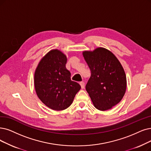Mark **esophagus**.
<instances>
[{
    "label": "esophagus",
    "instance_id": "1",
    "mask_svg": "<svg viewBox=\"0 0 151 151\" xmlns=\"http://www.w3.org/2000/svg\"><path fill=\"white\" fill-rule=\"evenodd\" d=\"M79 83L81 86V88H84V87H85V83H84L83 82H81Z\"/></svg>",
    "mask_w": 151,
    "mask_h": 151
}]
</instances>
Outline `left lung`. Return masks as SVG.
Instances as JSON below:
<instances>
[{
  "instance_id": "obj_1",
  "label": "left lung",
  "mask_w": 151,
  "mask_h": 151,
  "mask_svg": "<svg viewBox=\"0 0 151 151\" xmlns=\"http://www.w3.org/2000/svg\"><path fill=\"white\" fill-rule=\"evenodd\" d=\"M82 55L91 71L86 88L94 106L101 111L111 109L126 92L127 82L122 65L104 47L83 51Z\"/></svg>"
}]
</instances>
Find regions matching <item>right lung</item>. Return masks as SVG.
<instances>
[{
    "label": "right lung",
    "mask_w": 151,
    "mask_h": 151,
    "mask_svg": "<svg viewBox=\"0 0 151 151\" xmlns=\"http://www.w3.org/2000/svg\"><path fill=\"white\" fill-rule=\"evenodd\" d=\"M67 57L58 50H52L42 58L35 72V91L40 100L53 110L66 109L72 103L81 87L70 79L66 69Z\"/></svg>",
    "instance_id": "right-lung-1"
}]
</instances>
